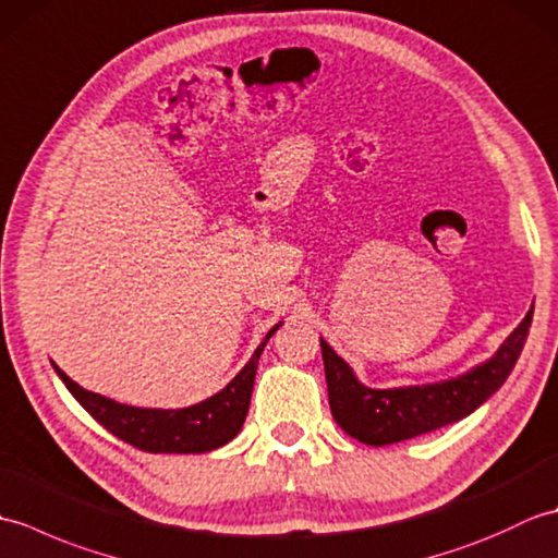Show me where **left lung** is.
I'll return each mask as SVG.
<instances>
[{"instance_id": "obj_1", "label": "left lung", "mask_w": 558, "mask_h": 558, "mask_svg": "<svg viewBox=\"0 0 558 558\" xmlns=\"http://www.w3.org/2000/svg\"><path fill=\"white\" fill-rule=\"evenodd\" d=\"M530 324L532 310L504 340L494 357L468 374L441 384L386 390L362 386L342 357L322 340L328 405L333 420L345 434L366 446H388L468 417L494 396L513 372L527 340Z\"/></svg>"}]
</instances>
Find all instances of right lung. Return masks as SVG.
Returning a JSON list of instances; mask_svg holds the SVG:
<instances>
[{
  "mask_svg": "<svg viewBox=\"0 0 558 558\" xmlns=\"http://www.w3.org/2000/svg\"><path fill=\"white\" fill-rule=\"evenodd\" d=\"M278 326L268 330V336L256 348L252 360L244 364V369L220 393L182 410L122 405V402L81 388L54 362L52 366L71 390V396L88 410L90 417L129 446L146 450V453H206V450L220 448L240 434L248 412V400H252L258 357Z\"/></svg>",
  "mask_w": 558,
  "mask_h": 558,
  "instance_id": "add662e5",
  "label": "right lung"
}]
</instances>
